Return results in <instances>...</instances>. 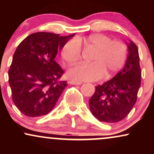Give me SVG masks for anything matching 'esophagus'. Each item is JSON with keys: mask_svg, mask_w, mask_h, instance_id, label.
I'll return each instance as SVG.
<instances>
[{"mask_svg": "<svg viewBox=\"0 0 154 154\" xmlns=\"http://www.w3.org/2000/svg\"><path fill=\"white\" fill-rule=\"evenodd\" d=\"M69 83L71 85H80L82 84V82H77V81H74V80L69 81Z\"/></svg>", "mask_w": 154, "mask_h": 154, "instance_id": "1", "label": "esophagus"}]
</instances>
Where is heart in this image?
<instances>
[{"mask_svg": "<svg viewBox=\"0 0 154 154\" xmlns=\"http://www.w3.org/2000/svg\"><path fill=\"white\" fill-rule=\"evenodd\" d=\"M81 47L94 50V53L91 58L92 63H79L69 69L67 75L74 81H96L103 75L105 78H110L126 61L128 51L125 44L103 34H93L67 42L61 50L63 61L68 65L79 61L82 56Z\"/></svg>", "mask_w": 154, "mask_h": 154, "instance_id": "obj_1", "label": "heart"}]
</instances>
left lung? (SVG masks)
Here are the masks:
<instances>
[{
  "instance_id": "1",
  "label": "left lung",
  "mask_w": 154,
  "mask_h": 154,
  "mask_svg": "<svg viewBox=\"0 0 154 154\" xmlns=\"http://www.w3.org/2000/svg\"><path fill=\"white\" fill-rule=\"evenodd\" d=\"M128 48L124 68L110 80L96 86L89 100L90 110L100 122L115 123L125 119L137 100L141 80L138 49L132 40Z\"/></svg>"
}]
</instances>
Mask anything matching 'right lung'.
I'll return each instance as SVG.
<instances>
[{"instance_id":"right-lung-1","label":"right lung","mask_w":154,"mask_h":154,"mask_svg":"<svg viewBox=\"0 0 154 154\" xmlns=\"http://www.w3.org/2000/svg\"><path fill=\"white\" fill-rule=\"evenodd\" d=\"M75 34L60 36L36 32L21 42L8 70L12 100L24 115L37 117L54 109L66 81L59 80L63 71L54 59Z\"/></svg>"}]
</instances>
